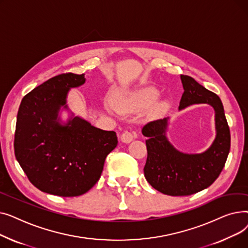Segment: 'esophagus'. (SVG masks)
Segmentation results:
<instances>
[{
  "instance_id": "esophagus-1",
  "label": "esophagus",
  "mask_w": 248,
  "mask_h": 248,
  "mask_svg": "<svg viewBox=\"0 0 248 248\" xmlns=\"http://www.w3.org/2000/svg\"><path fill=\"white\" fill-rule=\"evenodd\" d=\"M135 138H136V134H134L132 132H128V131L124 132L122 134V136H121L122 141L125 142V144H128V142H131Z\"/></svg>"
}]
</instances>
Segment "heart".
Returning a JSON list of instances; mask_svg holds the SVG:
<instances>
[{"mask_svg":"<svg viewBox=\"0 0 248 248\" xmlns=\"http://www.w3.org/2000/svg\"><path fill=\"white\" fill-rule=\"evenodd\" d=\"M159 97L160 93L157 89L145 88L117 98L115 100V107L122 111H126L135 108H147L153 106L159 99ZM162 107L165 108L166 104H163Z\"/></svg>","mask_w":248,"mask_h":248,"instance_id":"obj_1","label":"heart"}]
</instances>
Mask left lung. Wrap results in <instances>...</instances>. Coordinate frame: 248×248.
Here are the masks:
<instances>
[{
  "mask_svg": "<svg viewBox=\"0 0 248 248\" xmlns=\"http://www.w3.org/2000/svg\"><path fill=\"white\" fill-rule=\"evenodd\" d=\"M184 93L179 110L193 104L207 103L215 111L216 137L212 145L200 154L177 150L166 132L169 117L146 124L141 133L147 137L148 158L144 173L150 185L170 196H188L209 187L218 178L230 150V131L219 96L188 75H181Z\"/></svg>",
  "mask_w": 248,
  "mask_h": 248,
  "instance_id": "8db88e82",
  "label": "left lung"
}]
</instances>
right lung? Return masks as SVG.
Masks as SVG:
<instances>
[{"mask_svg": "<svg viewBox=\"0 0 248 248\" xmlns=\"http://www.w3.org/2000/svg\"><path fill=\"white\" fill-rule=\"evenodd\" d=\"M84 83V74H60L21 101L15 155L29 181L42 192L61 197L86 193L99 180L107 155L117 146L114 132L97 128L72 112L66 123L61 121L60 111L69 110V90Z\"/></svg>", "mask_w": 248, "mask_h": 248, "instance_id": "right-lung-1", "label": "right lung"}]
</instances>
